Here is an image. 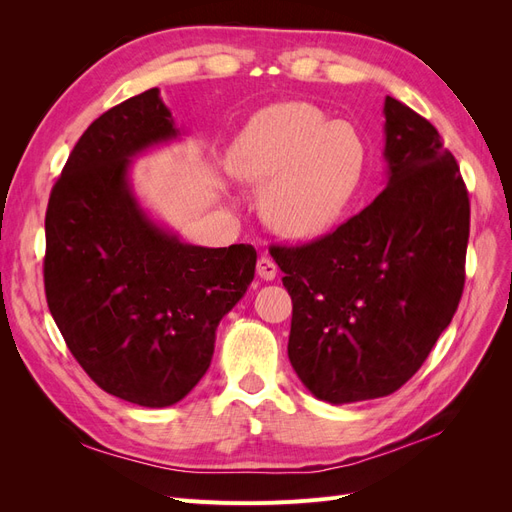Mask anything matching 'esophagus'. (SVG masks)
<instances>
[{
	"mask_svg": "<svg viewBox=\"0 0 512 512\" xmlns=\"http://www.w3.org/2000/svg\"><path fill=\"white\" fill-rule=\"evenodd\" d=\"M256 273H258V277H262V280L271 282V280H275V275H277V265H275V262H273L271 258L262 256V258H258Z\"/></svg>",
	"mask_w": 512,
	"mask_h": 512,
	"instance_id": "esophagus-1",
	"label": "esophagus"
}]
</instances>
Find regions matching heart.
<instances>
[{
    "instance_id": "1",
    "label": "heart",
    "mask_w": 512,
    "mask_h": 512,
    "mask_svg": "<svg viewBox=\"0 0 512 512\" xmlns=\"http://www.w3.org/2000/svg\"><path fill=\"white\" fill-rule=\"evenodd\" d=\"M363 143L348 123L307 102L262 108L230 147V173L265 185L262 213L288 239H314L337 220L359 185Z\"/></svg>"
}]
</instances>
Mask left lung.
I'll return each mask as SVG.
<instances>
[{"label":"left lung","mask_w":512,"mask_h":512,"mask_svg":"<svg viewBox=\"0 0 512 512\" xmlns=\"http://www.w3.org/2000/svg\"><path fill=\"white\" fill-rule=\"evenodd\" d=\"M386 188L331 235L271 247L292 299L288 359L333 406L395 393L451 324L470 200L453 153L412 108L384 100Z\"/></svg>","instance_id":"8db88e82"}]
</instances>
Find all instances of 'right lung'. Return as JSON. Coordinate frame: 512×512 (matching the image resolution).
I'll return each mask as SVG.
<instances>
[{
    "label": "right lung",
    "instance_id": "right-lung-1",
    "mask_svg": "<svg viewBox=\"0 0 512 512\" xmlns=\"http://www.w3.org/2000/svg\"><path fill=\"white\" fill-rule=\"evenodd\" d=\"M181 136L158 87L113 106L74 145L44 220L46 303L70 352L145 408L177 404L207 374L256 271L252 245H190L138 200L132 160Z\"/></svg>",
    "mask_w": 512,
    "mask_h": 512
}]
</instances>
